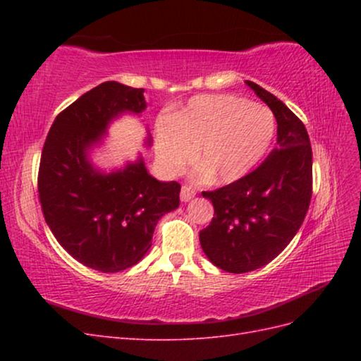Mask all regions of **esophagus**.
I'll return each instance as SVG.
<instances>
[{
	"label": "esophagus",
	"instance_id": "1",
	"mask_svg": "<svg viewBox=\"0 0 361 361\" xmlns=\"http://www.w3.org/2000/svg\"><path fill=\"white\" fill-rule=\"evenodd\" d=\"M194 195H195V190L192 187H190V185H182V188H180V200L182 202H190Z\"/></svg>",
	"mask_w": 361,
	"mask_h": 361
}]
</instances>
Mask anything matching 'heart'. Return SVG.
<instances>
[{
    "instance_id": "heart-1",
    "label": "heart",
    "mask_w": 361,
    "mask_h": 361,
    "mask_svg": "<svg viewBox=\"0 0 361 361\" xmlns=\"http://www.w3.org/2000/svg\"><path fill=\"white\" fill-rule=\"evenodd\" d=\"M268 108L226 94L195 96L183 110L157 125V154L179 170L194 154L197 166L218 182L243 178L267 154L274 137Z\"/></svg>"
}]
</instances>
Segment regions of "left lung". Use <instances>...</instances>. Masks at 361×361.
<instances>
[{
  "mask_svg": "<svg viewBox=\"0 0 361 361\" xmlns=\"http://www.w3.org/2000/svg\"><path fill=\"white\" fill-rule=\"evenodd\" d=\"M248 87L277 120V146L244 178L202 195L214 204L200 244L215 267L243 274L276 259L309 211L313 173L307 129L289 108L253 81Z\"/></svg>",
  "mask_w": 361,
  "mask_h": 361,
  "instance_id": "8db88e82",
  "label": "left lung"
}]
</instances>
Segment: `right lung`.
Masks as SVG:
<instances>
[{"label": "right lung", "instance_id": "1", "mask_svg": "<svg viewBox=\"0 0 361 361\" xmlns=\"http://www.w3.org/2000/svg\"><path fill=\"white\" fill-rule=\"evenodd\" d=\"M143 93L116 81L99 84L56 117L42 150L37 191L45 221L73 259L101 272L143 259L158 220L180 202V183L152 178L141 159L111 174L87 159L111 118L145 110Z\"/></svg>", "mask_w": 361, "mask_h": 361}]
</instances>
